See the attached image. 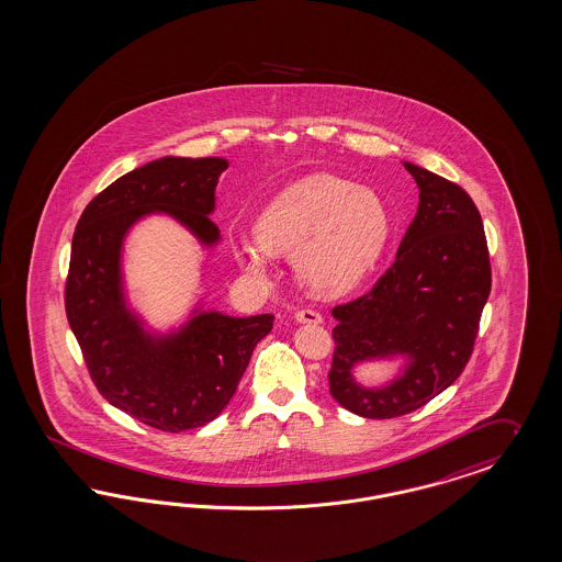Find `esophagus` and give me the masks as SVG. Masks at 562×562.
<instances>
[{"mask_svg":"<svg viewBox=\"0 0 562 562\" xmlns=\"http://www.w3.org/2000/svg\"><path fill=\"white\" fill-rule=\"evenodd\" d=\"M294 319H296L299 324H322L319 311L310 310V307L296 311V313H294Z\"/></svg>","mask_w":562,"mask_h":562,"instance_id":"esophagus-1","label":"esophagus"}]
</instances>
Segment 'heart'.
Returning a JSON list of instances; mask_svg holds the SVG:
<instances>
[{"mask_svg": "<svg viewBox=\"0 0 562 562\" xmlns=\"http://www.w3.org/2000/svg\"><path fill=\"white\" fill-rule=\"evenodd\" d=\"M263 249L292 255L299 280L315 294L338 296L366 280L386 247L390 213L382 196L347 178L311 175L276 194L255 222ZM243 270L261 273L266 257L249 238H234Z\"/></svg>", "mask_w": 562, "mask_h": 562, "instance_id": "heart-1", "label": "heart"}]
</instances>
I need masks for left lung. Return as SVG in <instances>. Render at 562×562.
<instances>
[{"mask_svg":"<svg viewBox=\"0 0 562 562\" xmlns=\"http://www.w3.org/2000/svg\"><path fill=\"white\" fill-rule=\"evenodd\" d=\"M419 207L394 263L363 296L331 310L329 394L368 419L424 407L450 386L473 352L492 289L484 222L473 199L442 176L405 161ZM405 353L408 368L384 389L359 387V360Z\"/></svg>","mask_w":562,"mask_h":562,"instance_id":"8db88e82","label":"left lung"}]
</instances>
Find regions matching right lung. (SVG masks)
Instances as JSON below:
<instances>
[{
  "label": "right lung",
  "instance_id": "right-lung-1",
  "mask_svg": "<svg viewBox=\"0 0 562 562\" xmlns=\"http://www.w3.org/2000/svg\"><path fill=\"white\" fill-rule=\"evenodd\" d=\"M226 168L220 157L155 159L103 189L72 236L64 301L89 375L110 405L170 434L205 426L224 411L273 315L207 311L176 334L151 336L124 301L122 240L138 217L164 212L212 247L220 238L210 217L213 193Z\"/></svg>",
  "mask_w": 562,
  "mask_h": 562
}]
</instances>
